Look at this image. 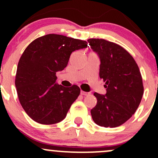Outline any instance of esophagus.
I'll use <instances>...</instances> for the list:
<instances>
[{"instance_id":"esophagus-1","label":"esophagus","mask_w":158,"mask_h":158,"mask_svg":"<svg viewBox=\"0 0 158 158\" xmlns=\"http://www.w3.org/2000/svg\"><path fill=\"white\" fill-rule=\"evenodd\" d=\"M81 95H90V93H89V92H84V91L81 90Z\"/></svg>"}]
</instances>
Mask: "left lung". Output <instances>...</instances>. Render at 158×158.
<instances>
[{
    "label": "left lung",
    "instance_id": "left-lung-1",
    "mask_svg": "<svg viewBox=\"0 0 158 158\" xmlns=\"http://www.w3.org/2000/svg\"><path fill=\"white\" fill-rule=\"evenodd\" d=\"M100 58L99 77L106 82L105 95L95 92L97 104L91 110L94 122L115 128L135 114L144 93L142 77L132 56L117 44L103 39H89Z\"/></svg>",
    "mask_w": 158,
    "mask_h": 158
}]
</instances>
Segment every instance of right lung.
<instances>
[{
    "label": "right lung",
    "instance_id": "obj_1",
    "mask_svg": "<svg viewBox=\"0 0 158 158\" xmlns=\"http://www.w3.org/2000/svg\"><path fill=\"white\" fill-rule=\"evenodd\" d=\"M87 46L85 40L51 33L36 38L25 49L17 65L15 85L20 105L33 121L52 125L66 118L80 89L57 85L56 74L66 68L73 51Z\"/></svg>",
    "mask_w": 158,
    "mask_h": 158
}]
</instances>
